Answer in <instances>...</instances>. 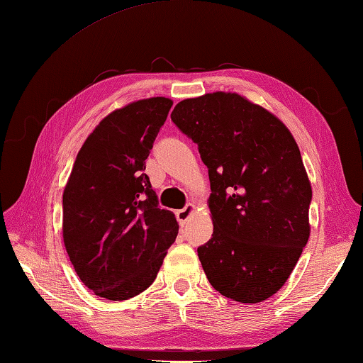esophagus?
<instances>
[{
    "mask_svg": "<svg viewBox=\"0 0 363 363\" xmlns=\"http://www.w3.org/2000/svg\"><path fill=\"white\" fill-rule=\"evenodd\" d=\"M195 211H196V206H195L194 203H189L186 207H184V209L177 211V212H176V218H177V221H179V225H181V226L186 225V223L189 221V218L191 217V215L195 213Z\"/></svg>",
    "mask_w": 363,
    "mask_h": 363,
    "instance_id": "1",
    "label": "esophagus"
}]
</instances>
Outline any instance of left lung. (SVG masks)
Listing matches in <instances>:
<instances>
[{
	"instance_id": "obj_1",
	"label": "left lung",
	"mask_w": 363,
	"mask_h": 363,
	"mask_svg": "<svg viewBox=\"0 0 363 363\" xmlns=\"http://www.w3.org/2000/svg\"><path fill=\"white\" fill-rule=\"evenodd\" d=\"M172 120L209 168L213 223L198 257L212 287L256 304L287 282L311 235L312 186L289 128L233 91L177 103Z\"/></svg>"
}]
</instances>
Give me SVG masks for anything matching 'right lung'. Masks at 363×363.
<instances>
[{
  "label": "right lung",
  "mask_w": 363,
  "mask_h": 363,
  "mask_svg": "<svg viewBox=\"0 0 363 363\" xmlns=\"http://www.w3.org/2000/svg\"><path fill=\"white\" fill-rule=\"evenodd\" d=\"M172 106L152 96L111 112L81 146L65 184V250L99 298L123 301L148 289L179 230L143 173Z\"/></svg>",
  "instance_id": "add662e5"
}]
</instances>
